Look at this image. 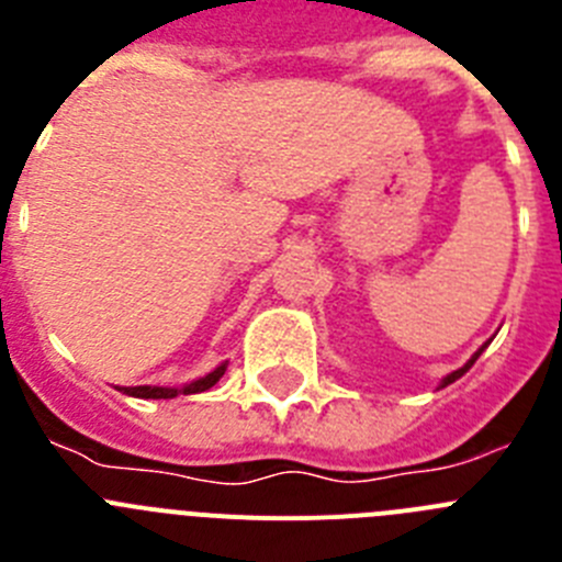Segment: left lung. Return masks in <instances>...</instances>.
<instances>
[{
  "mask_svg": "<svg viewBox=\"0 0 562 562\" xmlns=\"http://www.w3.org/2000/svg\"><path fill=\"white\" fill-rule=\"evenodd\" d=\"M490 342H493V337H490V340H486V342H484V346H481V349H479V351H475V355H473V357H470V360H467V362H464V366H461V369L450 371V374H448V376H441V382H439V389H448L450 382H456V380H459V376H464V374H467V371L473 369V362H475V360H479V357H481V351H484V349H486V346H490Z\"/></svg>",
  "mask_w": 562,
  "mask_h": 562,
  "instance_id": "1",
  "label": "left lung"
}]
</instances>
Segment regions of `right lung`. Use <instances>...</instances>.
<instances>
[{
  "mask_svg": "<svg viewBox=\"0 0 562 562\" xmlns=\"http://www.w3.org/2000/svg\"><path fill=\"white\" fill-rule=\"evenodd\" d=\"M225 369H227V360L222 362V366H216L211 374L188 382V385H180V389H162V385H134V389H117V391H123V394H128V396H137V400H173V396H180V394H186V396L202 394V391L213 389V385L222 380Z\"/></svg>",
  "mask_w": 562,
  "mask_h": 562,
  "instance_id": "obj_1",
  "label": "right lung"
}]
</instances>
